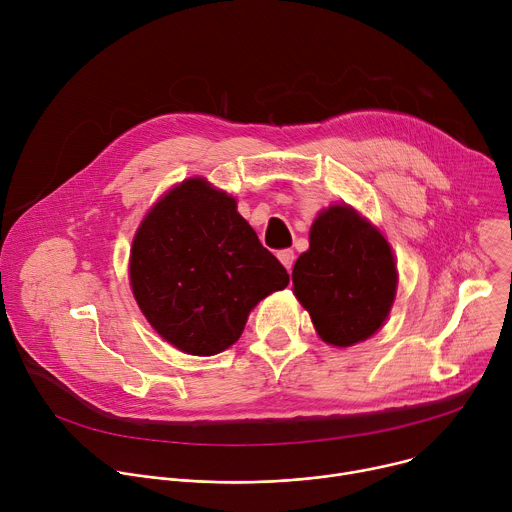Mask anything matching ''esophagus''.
I'll list each match as a JSON object with an SVG mask.
<instances>
[{"label": "esophagus", "mask_w": 512, "mask_h": 512, "mask_svg": "<svg viewBox=\"0 0 512 512\" xmlns=\"http://www.w3.org/2000/svg\"><path fill=\"white\" fill-rule=\"evenodd\" d=\"M277 257H279V261L283 263V267L287 269V271H291V265H294V259H296V255H294V251L291 249H285V251H279L277 253Z\"/></svg>", "instance_id": "esophagus-1"}]
</instances>
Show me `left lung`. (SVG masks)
I'll return each instance as SVG.
<instances>
[{"instance_id": "left-lung-1", "label": "left lung", "mask_w": 512, "mask_h": 512, "mask_svg": "<svg viewBox=\"0 0 512 512\" xmlns=\"http://www.w3.org/2000/svg\"><path fill=\"white\" fill-rule=\"evenodd\" d=\"M291 279L320 338L352 346L387 320L397 265L387 239L367 218L348 206H330L314 221L310 249L298 257Z\"/></svg>"}]
</instances>
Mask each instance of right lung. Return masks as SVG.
<instances>
[{
	"mask_svg": "<svg viewBox=\"0 0 512 512\" xmlns=\"http://www.w3.org/2000/svg\"><path fill=\"white\" fill-rule=\"evenodd\" d=\"M135 302L182 352L212 356L239 340L249 312L287 287L237 200L202 178L172 188L141 221L129 259Z\"/></svg>",
	"mask_w": 512,
	"mask_h": 512,
	"instance_id": "obj_1",
	"label": "right lung"
}]
</instances>
